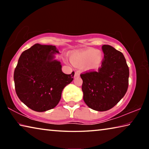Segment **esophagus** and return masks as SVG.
Segmentation results:
<instances>
[{
  "label": "esophagus",
  "mask_w": 149,
  "mask_h": 149,
  "mask_svg": "<svg viewBox=\"0 0 149 149\" xmlns=\"http://www.w3.org/2000/svg\"><path fill=\"white\" fill-rule=\"evenodd\" d=\"M80 76V72L79 71H77L75 72V75H74V78L76 77H79Z\"/></svg>",
  "instance_id": "esophagus-1"
}]
</instances>
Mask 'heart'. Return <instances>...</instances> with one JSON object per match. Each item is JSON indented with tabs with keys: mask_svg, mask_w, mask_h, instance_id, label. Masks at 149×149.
<instances>
[{
	"mask_svg": "<svg viewBox=\"0 0 149 149\" xmlns=\"http://www.w3.org/2000/svg\"><path fill=\"white\" fill-rule=\"evenodd\" d=\"M73 64L81 66L86 64L89 70H97L100 67L103 60V54L100 50L95 49H86L75 51L70 55Z\"/></svg>",
	"mask_w": 149,
	"mask_h": 149,
	"instance_id": "1",
	"label": "heart"
}]
</instances>
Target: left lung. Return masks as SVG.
<instances>
[{"instance_id": "left-lung-1", "label": "left lung", "mask_w": 149, "mask_h": 149, "mask_svg": "<svg viewBox=\"0 0 149 149\" xmlns=\"http://www.w3.org/2000/svg\"><path fill=\"white\" fill-rule=\"evenodd\" d=\"M104 59L98 72L80 75L84 100L93 110L111 109L124 97L129 84V68L122 52L110 45L102 47Z\"/></svg>"}]
</instances>
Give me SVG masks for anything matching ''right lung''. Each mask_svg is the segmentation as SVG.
<instances>
[{"instance_id": "right-lung-1", "label": "right lung", "mask_w": 149, "mask_h": 149, "mask_svg": "<svg viewBox=\"0 0 149 149\" xmlns=\"http://www.w3.org/2000/svg\"><path fill=\"white\" fill-rule=\"evenodd\" d=\"M58 50L52 45L35 44L22 52L14 70L16 94L27 107L45 112L58 104L62 90L74 79V72L65 74L60 61L54 59Z\"/></svg>"}]
</instances>
